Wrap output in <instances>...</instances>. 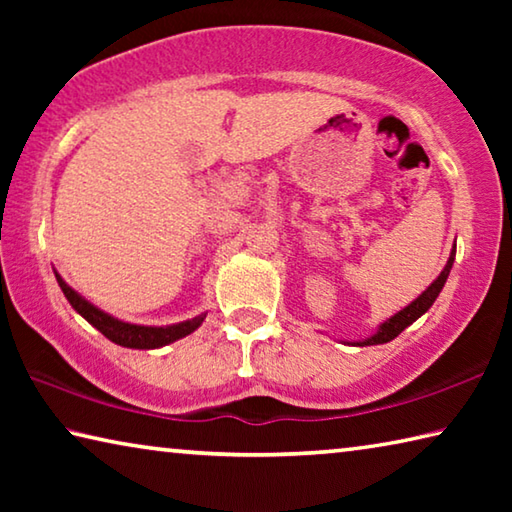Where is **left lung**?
Returning <instances> with one entry per match:
<instances>
[{"label":"left lung","mask_w":512,"mask_h":512,"mask_svg":"<svg viewBox=\"0 0 512 512\" xmlns=\"http://www.w3.org/2000/svg\"><path fill=\"white\" fill-rule=\"evenodd\" d=\"M454 259H456V244L452 248V253H449V259H447L443 271H440L436 280H433L429 287L420 293L418 298L409 302V305L397 311V314H393L391 318H386L384 323H379V327L375 329V334H370V336H366V339H359V341H343V343L345 345H357V348H366V345H381V343L393 341L397 334H402L406 327L413 325L415 320H418L422 314H427V311L431 309V305L436 302V298L440 296V291H443V287H445L449 271H452V266H454Z\"/></svg>","instance_id":"1"}]
</instances>
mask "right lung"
<instances>
[{
  "label": "right lung",
  "instance_id": "1",
  "mask_svg": "<svg viewBox=\"0 0 512 512\" xmlns=\"http://www.w3.org/2000/svg\"><path fill=\"white\" fill-rule=\"evenodd\" d=\"M56 273L58 287L65 293V298L69 305L74 307L76 314H81L92 327H97L99 332L110 339L112 343L121 345V348H133V350H155L162 348V345H169L178 339H185L192 332H196L198 327L203 325V320L207 316L198 314L189 320H183V323H173V325H137V323H126V320L115 318L108 311L99 309L97 305H92L90 300H85L79 291H74L69 284L63 280V277Z\"/></svg>",
  "mask_w": 512,
  "mask_h": 512
}]
</instances>
